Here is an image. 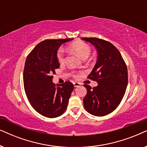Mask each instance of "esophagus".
<instances>
[{"mask_svg":"<svg viewBox=\"0 0 147 147\" xmlns=\"http://www.w3.org/2000/svg\"><path fill=\"white\" fill-rule=\"evenodd\" d=\"M74 85L75 87H79V86L81 85V84L79 83V82H74Z\"/></svg>","mask_w":147,"mask_h":147,"instance_id":"obj_1","label":"esophagus"}]
</instances>
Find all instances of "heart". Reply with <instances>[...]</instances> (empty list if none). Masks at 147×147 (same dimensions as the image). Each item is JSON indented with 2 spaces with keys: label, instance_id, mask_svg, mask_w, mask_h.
Returning <instances> with one entry per match:
<instances>
[{
  "label": "heart",
  "instance_id": "heart-1",
  "mask_svg": "<svg viewBox=\"0 0 147 147\" xmlns=\"http://www.w3.org/2000/svg\"><path fill=\"white\" fill-rule=\"evenodd\" d=\"M69 49L82 58L85 59L90 55L91 48L88 43L82 41L74 42L69 45ZM57 58L59 63H63L65 61V51L63 48H59L57 53Z\"/></svg>",
  "mask_w": 147,
  "mask_h": 147
}]
</instances>
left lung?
Here are the masks:
<instances>
[{
	"mask_svg": "<svg viewBox=\"0 0 147 147\" xmlns=\"http://www.w3.org/2000/svg\"><path fill=\"white\" fill-rule=\"evenodd\" d=\"M95 46L98 59L88 79L98 82L96 87L87 84L84 98L86 111L96 116H104L118 107L125 94L128 84V70L120 51L114 45L96 37L82 38Z\"/></svg>",
	"mask_w": 147,
	"mask_h": 147,
	"instance_id": "left-lung-1",
	"label": "left lung"
}]
</instances>
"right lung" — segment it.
Returning a JSON list of instances; mask_svg holds the SVG:
<instances>
[{
    "instance_id": "right-lung-1",
    "label": "right lung",
    "mask_w": 147,
    "mask_h": 147,
    "mask_svg": "<svg viewBox=\"0 0 147 147\" xmlns=\"http://www.w3.org/2000/svg\"><path fill=\"white\" fill-rule=\"evenodd\" d=\"M74 39H46L38 43L27 55L23 71L25 91L37 112L47 118L64 113L74 90L70 82L55 85L52 82L55 69L59 67L57 52L60 46Z\"/></svg>"
}]
</instances>
